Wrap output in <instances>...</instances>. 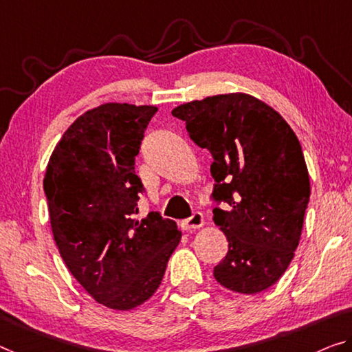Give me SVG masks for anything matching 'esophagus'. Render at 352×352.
<instances>
[{
    "instance_id": "esophagus-1",
    "label": "esophagus",
    "mask_w": 352,
    "mask_h": 352,
    "mask_svg": "<svg viewBox=\"0 0 352 352\" xmlns=\"http://www.w3.org/2000/svg\"><path fill=\"white\" fill-rule=\"evenodd\" d=\"M203 225H204V217H203L201 212H195L192 217H188V219L181 221V226H182L184 231L198 230V228H201Z\"/></svg>"
}]
</instances>
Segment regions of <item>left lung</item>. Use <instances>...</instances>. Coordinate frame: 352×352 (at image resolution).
I'll return each mask as SVG.
<instances>
[{"mask_svg": "<svg viewBox=\"0 0 352 352\" xmlns=\"http://www.w3.org/2000/svg\"><path fill=\"white\" fill-rule=\"evenodd\" d=\"M190 138L212 154L214 221L228 253L214 267L226 289L256 294L285 274L299 245L310 177L299 140L282 115L245 93L173 108Z\"/></svg>", "mask_w": 352, "mask_h": 352, "instance_id": "left-lung-1", "label": "left lung"}]
</instances>
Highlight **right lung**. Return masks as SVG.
<instances>
[{
  "instance_id": "add662e5",
  "label": "right lung",
  "mask_w": 352,
  "mask_h": 352,
  "mask_svg": "<svg viewBox=\"0 0 352 352\" xmlns=\"http://www.w3.org/2000/svg\"><path fill=\"white\" fill-rule=\"evenodd\" d=\"M155 105L108 102L85 111L48 160L44 190L63 261L96 302L127 311L151 299L182 232L151 212L137 219L135 157Z\"/></svg>"
}]
</instances>
